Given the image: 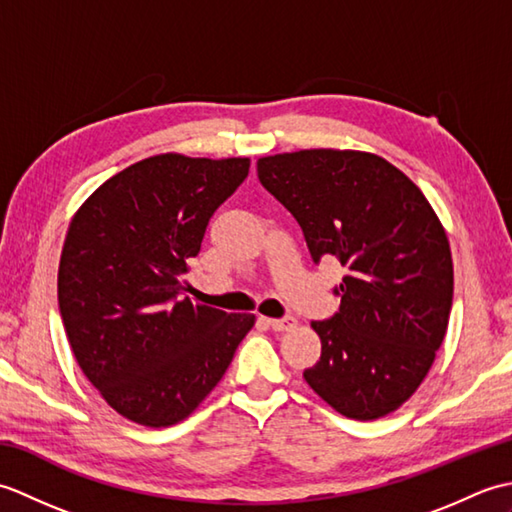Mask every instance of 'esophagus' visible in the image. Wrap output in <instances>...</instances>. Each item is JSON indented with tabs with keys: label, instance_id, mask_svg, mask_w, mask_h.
<instances>
[{
	"label": "esophagus",
	"instance_id": "34e87169",
	"mask_svg": "<svg viewBox=\"0 0 512 512\" xmlns=\"http://www.w3.org/2000/svg\"><path fill=\"white\" fill-rule=\"evenodd\" d=\"M268 325L275 332H288L292 328H297V319L295 317H284V319H268Z\"/></svg>",
	"mask_w": 512,
	"mask_h": 512
}]
</instances>
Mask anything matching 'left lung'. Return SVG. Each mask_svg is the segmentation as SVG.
Here are the masks:
<instances>
[{
    "mask_svg": "<svg viewBox=\"0 0 512 512\" xmlns=\"http://www.w3.org/2000/svg\"><path fill=\"white\" fill-rule=\"evenodd\" d=\"M257 176L295 215L314 262L336 257L347 270L334 288L339 312L312 321L321 358L303 378L345 418L396 411L429 374L449 325L453 259L436 211L367 151L266 156Z\"/></svg>",
    "mask_w": 512,
    "mask_h": 512,
    "instance_id": "obj_1",
    "label": "left lung"
}]
</instances>
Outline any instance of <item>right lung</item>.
Returning <instances> with one entry per match:
<instances>
[{"label": "right lung", "mask_w": 512, "mask_h": 512, "mask_svg": "<svg viewBox=\"0 0 512 512\" xmlns=\"http://www.w3.org/2000/svg\"><path fill=\"white\" fill-rule=\"evenodd\" d=\"M248 158L160 154L103 182L65 235L57 295L76 363L107 405L171 427L220 383L255 314L191 303L189 259Z\"/></svg>", "instance_id": "obj_1"}]
</instances>
